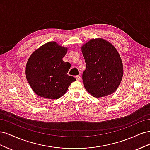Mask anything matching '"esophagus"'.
Listing matches in <instances>:
<instances>
[{
  "mask_svg": "<svg viewBox=\"0 0 150 150\" xmlns=\"http://www.w3.org/2000/svg\"><path fill=\"white\" fill-rule=\"evenodd\" d=\"M76 79L77 81H81V77L79 76H76Z\"/></svg>",
  "mask_w": 150,
  "mask_h": 150,
  "instance_id": "34e87169",
  "label": "esophagus"
}]
</instances>
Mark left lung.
<instances>
[{"label":"left lung","mask_w":150,"mask_h":150,"mask_svg":"<svg viewBox=\"0 0 150 150\" xmlns=\"http://www.w3.org/2000/svg\"><path fill=\"white\" fill-rule=\"evenodd\" d=\"M81 50L86 66L82 76L86 91L96 98L112 94L123 75L122 61L116 49L99 38L90 40Z\"/></svg>","instance_id":"obj_1"}]
</instances>
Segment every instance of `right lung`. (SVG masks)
Returning a JSON list of instances; mask_svg holds the SVG:
<instances>
[{
  "label": "right lung",
  "instance_id": "1",
  "mask_svg": "<svg viewBox=\"0 0 150 150\" xmlns=\"http://www.w3.org/2000/svg\"><path fill=\"white\" fill-rule=\"evenodd\" d=\"M67 49L56 42L42 45L31 54L25 75L34 92L40 97L56 99L64 95L76 78L67 74L69 62L62 61Z\"/></svg>",
  "mask_w": 150,
  "mask_h": 150
}]
</instances>
